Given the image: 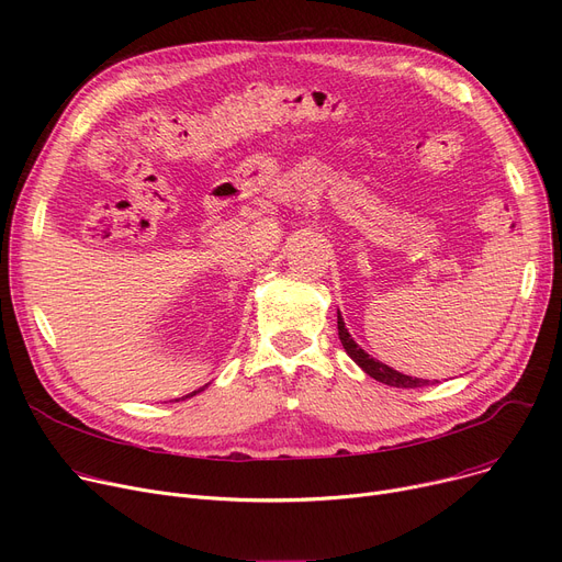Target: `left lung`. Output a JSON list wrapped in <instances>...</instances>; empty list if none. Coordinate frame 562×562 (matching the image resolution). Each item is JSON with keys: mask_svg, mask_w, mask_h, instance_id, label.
Instances as JSON below:
<instances>
[{"mask_svg": "<svg viewBox=\"0 0 562 562\" xmlns=\"http://www.w3.org/2000/svg\"><path fill=\"white\" fill-rule=\"evenodd\" d=\"M337 330H339V339H341V346L346 348V352L350 356V360L356 362L367 375L375 378L378 382H382V385H390V387H398V390H417V387H426V385H432L430 380H424V378H412V375H405V373H398L394 371L392 367L378 362L375 358H371L369 352H364L356 341H352L350 333L346 330L344 326V318L341 314L337 312ZM437 382V380H435Z\"/></svg>", "mask_w": 562, "mask_h": 562, "instance_id": "left-lung-1", "label": "left lung"}]
</instances>
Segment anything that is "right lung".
I'll list each match as a JSON object with an SVG mask.
<instances>
[{
    "label": "right lung",
    "mask_w": 562,
    "mask_h": 562,
    "mask_svg": "<svg viewBox=\"0 0 562 562\" xmlns=\"http://www.w3.org/2000/svg\"><path fill=\"white\" fill-rule=\"evenodd\" d=\"M204 387H206V385H204ZM204 387H200V390H195V392H191V394H187V396H182V401H184V398H191V396H195V394H200V392H202V390H204Z\"/></svg>",
    "instance_id": "1"
}]
</instances>
